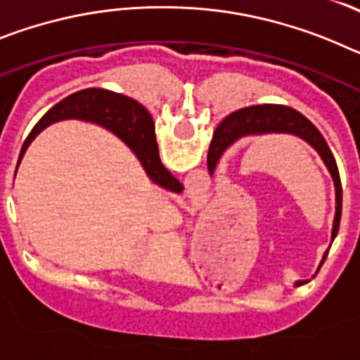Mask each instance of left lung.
I'll return each instance as SVG.
<instances>
[{"label":"left lung","mask_w":360,"mask_h":360,"mask_svg":"<svg viewBox=\"0 0 360 360\" xmlns=\"http://www.w3.org/2000/svg\"><path fill=\"white\" fill-rule=\"evenodd\" d=\"M262 133H290V135L301 136L303 141H307L311 148L316 149L321 155L323 162L328 167L330 174L335 184V219H333L332 229V240L337 236L339 231V224H341V211H342V186L341 176H339V169H337V162L333 158L332 151H330L328 144L324 141V136L321 135L319 129L310 122L304 115H301L299 111L292 110L288 106H279V104H269V106H252L243 108L224 119V122L219 124L218 129L212 136L211 148H209L207 157V167L209 173L214 171V165L218 158L221 157V153L238 139L247 135H262ZM324 252V257H326Z\"/></svg>","instance_id":"left-lung-1"}]
</instances>
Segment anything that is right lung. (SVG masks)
<instances>
[{"mask_svg": "<svg viewBox=\"0 0 360 360\" xmlns=\"http://www.w3.org/2000/svg\"><path fill=\"white\" fill-rule=\"evenodd\" d=\"M65 119L90 120V122L104 126L131 148L153 182L169 191H182V184L165 169L158 157L155 124H153L148 110L141 103L133 101L131 97L103 90V88H88V90L68 95L61 103H57L52 110L46 111L25 141L21 153H19L18 165L27 151L28 144L36 139L41 129Z\"/></svg>", "mask_w": 360, "mask_h": 360, "instance_id": "right-lung-1", "label": "right lung"}]
</instances>
